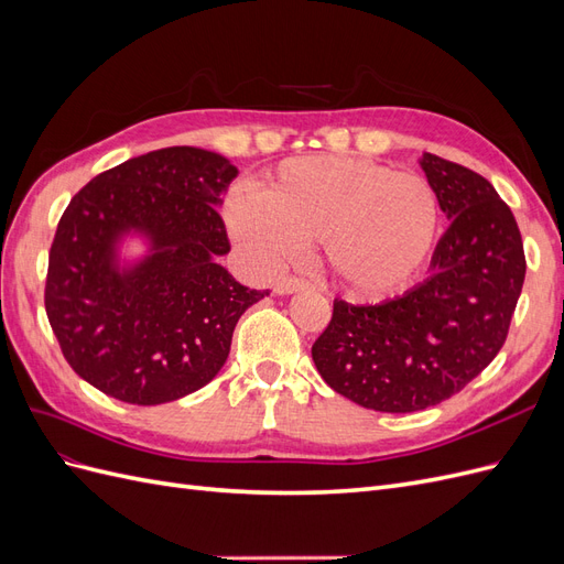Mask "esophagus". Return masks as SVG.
I'll list each match as a JSON object with an SVG mask.
<instances>
[{
	"instance_id": "1",
	"label": "esophagus",
	"mask_w": 564,
	"mask_h": 564,
	"mask_svg": "<svg viewBox=\"0 0 564 564\" xmlns=\"http://www.w3.org/2000/svg\"><path fill=\"white\" fill-rule=\"evenodd\" d=\"M308 289H311V282H305L301 278H282L275 284V294L286 296V294H296V292H308Z\"/></svg>"
}]
</instances>
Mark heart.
<instances>
[{"label":"heart","mask_w":564,"mask_h":564,"mask_svg":"<svg viewBox=\"0 0 564 564\" xmlns=\"http://www.w3.org/2000/svg\"><path fill=\"white\" fill-rule=\"evenodd\" d=\"M232 240L275 265L319 242L332 278L357 299H386L412 284L442 232L435 187L388 164L308 155L265 174L256 197L235 193L224 207Z\"/></svg>","instance_id":"1"}]
</instances>
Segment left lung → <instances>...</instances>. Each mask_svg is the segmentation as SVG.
Instances as JSON below:
<instances>
[{
	"instance_id": "obj_1",
	"label": "left lung",
	"mask_w": 564,
	"mask_h": 564,
	"mask_svg": "<svg viewBox=\"0 0 564 564\" xmlns=\"http://www.w3.org/2000/svg\"><path fill=\"white\" fill-rule=\"evenodd\" d=\"M419 164L449 218L431 278L379 305L336 299L313 344L329 388L388 414L449 400L497 357L527 270L516 216L487 178L431 152Z\"/></svg>"
}]
</instances>
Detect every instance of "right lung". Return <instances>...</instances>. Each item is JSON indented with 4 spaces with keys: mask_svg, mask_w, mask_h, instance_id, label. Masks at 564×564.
<instances>
[{
    "mask_svg": "<svg viewBox=\"0 0 564 564\" xmlns=\"http://www.w3.org/2000/svg\"><path fill=\"white\" fill-rule=\"evenodd\" d=\"M237 166L176 145L98 174L67 204L48 251L44 305L79 377L129 404H164L226 365L237 319L268 296L218 263V216ZM141 239L144 253L121 249Z\"/></svg>",
    "mask_w": 564,
    "mask_h": 564,
    "instance_id": "right-lung-1",
    "label": "right lung"
}]
</instances>
